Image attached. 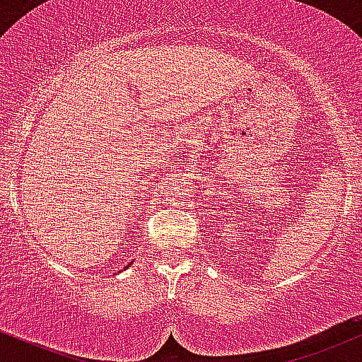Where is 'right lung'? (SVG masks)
I'll return each mask as SVG.
<instances>
[{"label": "right lung", "instance_id": "add662e5", "mask_svg": "<svg viewBox=\"0 0 362 362\" xmlns=\"http://www.w3.org/2000/svg\"><path fill=\"white\" fill-rule=\"evenodd\" d=\"M131 264H132V262H131ZM131 264H129V265H126V267H124V269H129V267H131ZM120 272V271H119Z\"/></svg>", "mask_w": 362, "mask_h": 362}]
</instances>
